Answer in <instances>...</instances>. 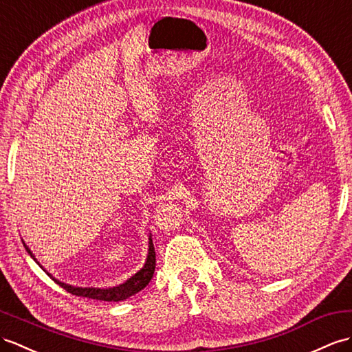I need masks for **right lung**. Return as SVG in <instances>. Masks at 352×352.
Masks as SVG:
<instances>
[{"instance_id":"obj_1","label":"right lung","mask_w":352,"mask_h":352,"mask_svg":"<svg viewBox=\"0 0 352 352\" xmlns=\"http://www.w3.org/2000/svg\"><path fill=\"white\" fill-rule=\"evenodd\" d=\"M25 250L28 251V254L34 258L32 252L28 250V246L25 245ZM36 260V258H34ZM155 250H153V243H152V239H149V254H148V260L146 264H144V267L137 272L134 276H131L124 284H121L119 287H113V288H79V287H72V285H67L64 282H59L56 279H54L56 284L61 285L65 291H68L70 294L74 296H80V297H88V298H94V300H102V302H121V300H125L128 297H131L134 294L139 293L144 287H146L152 276H153V272H155Z\"/></svg>"}]
</instances>
